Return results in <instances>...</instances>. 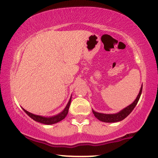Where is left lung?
<instances>
[{
    "instance_id": "left-lung-1",
    "label": "left lung",
    "mask_w": 158,
    "mask_h": 158,
    "mask_svg": "<svg viewBox=\"0 0 158 158\" xmlns=\"http://www.w3.org/2000/svg\"><path fill=\"white\" fill-rule=\"evenodd\" d=\"M142 90H143V85H141L140 90H139L138 95H137V97L135 99V100L134 101L131 105H129L128 106H127L125 108H123V110H121L120 111L118 112V113L102 114V113H99V112L95 111V110L92 109L93 114H94L96 118H97L99 120L102 121V122H105V123L119 122V121L124 119L126 117H128V116L131 114V112L133 110L134 108H135V106H137V102H138L139 99V97H140L141 94H142Z\"/></svg>"
}]
</instances>
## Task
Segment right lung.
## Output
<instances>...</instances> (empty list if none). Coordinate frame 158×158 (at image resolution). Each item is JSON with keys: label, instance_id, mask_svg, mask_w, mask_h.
<instances>
[{"label": "right lung", "instance_id": "add662e5", "mask_svg": "<svg viewBox=\"0 0 158 158\" xmlns=\"http://www.w3.org/2000/svg\"><path fill=\"white\" fill-rule=\"evenodd\" d=\"M70 103H71V97H70V99H69L68 104H67V106L64 108V109L61 112H60L59 114H56V115L52 116V117H43V116L36 115V114H33L30 113V112L27 111V110H25L24 108H22L23 110H24L25 113H26L29 117H31L33 120L36 121V122L43 123V124H45V125H52V124H55V123L60 122V121L62 120V119H64L65 117H66V116L68 115V114L69 107L70 106Z\"/></svg>", "mask_w": 158, "mask_h": 158}]
</instances>
